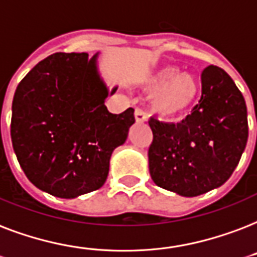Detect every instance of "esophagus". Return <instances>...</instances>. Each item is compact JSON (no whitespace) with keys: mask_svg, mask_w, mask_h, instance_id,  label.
Here are the masks:
<instances>
[{"mask_svg":"<svg viewBox=\"0 0 257 257\" xmlns=\"http://www.w3.org/2000/svg\"><path fill=\"white\" fill-rule=\"evenodd\" d=\"M135 120H136V122H139V124L144 122V121L147 120L146 113H144L142 109H136V110H135Z\"/></svg>","mask_w":257,"mask_h":257,"instance_id":"34e87169","label":"esophagus"}]
</instances>
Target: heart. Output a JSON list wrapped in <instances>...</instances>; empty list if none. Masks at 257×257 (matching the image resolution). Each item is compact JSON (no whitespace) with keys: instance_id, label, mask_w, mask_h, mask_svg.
I'll return each mask as SVG.
<instances>
[{"instance_id":"heart-1","label":"heart","mask_w":257,"mask_h":257,"mask_svg":"<svg viewBox=\"0 0 257 257\" xmlns=\"http://www.w3.org/2000/svg\"><path fill=\"white\" fill-rule=\"evenodd\" d=\"M143 89L152 94L151 111L163 120H174L193 107L201 93V83L191 72H179L176 66H163L142 82Z\"/></svg>"}]
</instances>
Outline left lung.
<instances>
[{
	"label": "left lung",
	"mask_w": 257,
	"mask_h": 257,
	"mask_svg": "<svg viewBox=\"0 0 257 257\" xmlns=\"http://www.w3.org/2000/svg\"><path fill=\"white\" fill-rule=\"evenodd\" d=\"M202 95L181 122L148 121V166L155 185L197 197L228 181L248 140L245 99L222 68L203 70Z\"/></svg>",
	"instance_id": "obj_1"
}]
</instances>
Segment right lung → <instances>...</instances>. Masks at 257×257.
Returning a JSON list of instances; mask_svg holds the SVG:
<instances>
[{"label": "right lung", "instance_id": "obj_1", "mask_svg": "<svg viewBox=\"0 0 257 257\" xmlns=\"http://www.w3.org/2000/svg\"><path fill=\"white\" fill-rule=\"evenodd\" d=\"M99 52H58L24 76L12 103L11 136L31 183L59 198L102 187L110 158L126 142L133 109L113 114L109 89L98 70Z\"/></svg>", "mask_w": 257, "mask_h": 257}]
</instances>
